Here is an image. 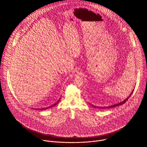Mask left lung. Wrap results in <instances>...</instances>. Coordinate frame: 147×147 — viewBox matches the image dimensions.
Here are the masks:
<instances>
[{"mask_svg":"<svg viewBox=\"0 0 147 147\" xmlns=\"http://www.w3.org/2000/svg\"><path fill=\"white\" fill-rule=\"evenodd\" d=\"M133 91L131 92V95L128 97V98H126V100H125L124 101H123L122 102H119V104H115V105H112V106H108V107H98V109H110V108H112V107H116V106H119V105H123L124 103H125L126 101L128 100V99L131 96V94L133 93ZM92 106H93V107H96V106H93V105H92Z\"/></svg>","mask_w":147,"mask_h":147,"instance_id":"1","label":"left lung"}]
</instances>
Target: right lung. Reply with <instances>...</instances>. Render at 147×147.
Here are the masks:
<instances>
[{
    "label": "right lung",
    "instance_id": "add662e5",
    "mask_svg": "<svg viewBox=\"0 0 147 147\" xmlns=\"http://www.w3.org/2000/svg\"><path fill=\"white\" fill-rule=\"evenodd\" d=\"M59 100L57 102H56L55 104H53V105H52V106H49V107H46V108H43V109H41V110H45V109H49V108H50V107H53V106H55V105H56V104H57L58 103V102H59ZM39 109H38V110ZM40 110V109H39ZM41 110V109H40Z\"/></svg>",
    "mask_w": 147,
    "mask_h": 147
}]
</instances>
